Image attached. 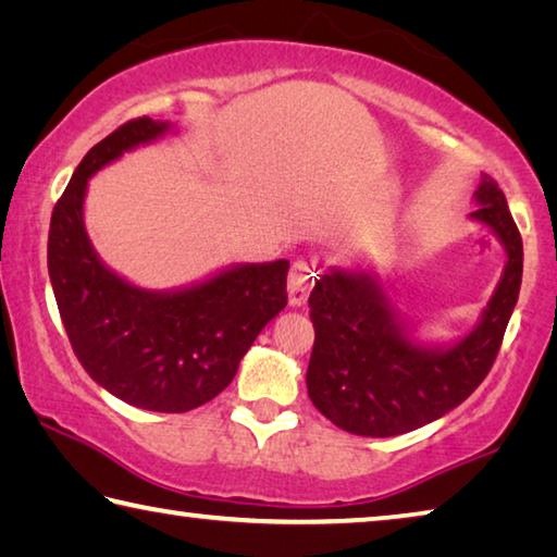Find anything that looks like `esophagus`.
Listing matches in <instances>:
<instances>
[{"label":"esophagus","mask_w":557,"mask_h":557,"mask_svg":"<svg viewBox=\"0 0 557 557\" xmlns=\"http://www.w3.org/2000/svg\"><path fill=\"white\" fill-rule=\"evenodd\" d=\"M314 262L297 260L295 268L289 272V305L301 307L309 297V292L314 287Z\"/></svg>","instance_id":"1"}]
</instances>
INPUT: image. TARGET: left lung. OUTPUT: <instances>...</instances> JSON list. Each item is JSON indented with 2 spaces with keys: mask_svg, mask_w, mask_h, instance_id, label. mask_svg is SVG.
Listing matches in <instances>:
<instances>
[{
  "mask_svg": "<svg viewBox=\"0 0 557 557\" xmlns=\"http://www.w3.org/2000/svg\"><path fill=\"white\" fill-rule=\"evenodd\" d=\"M474 203L469 219L496 235L506 265L476 326L457 342L414 338L375 272L332 268L317 280L307 393L336 428L361 437L403 435L457 408L486 379L521 289L523 243L492 176L482 174Z\"/></svg>",
  "mask_w": 557,
  "mask_h": 557,
  "instance_id": "1",
  "label": "left lung"
}]
</instances>
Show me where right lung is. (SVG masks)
Returning <instances> with one entry per match:
<instances>
[{
    "instance_id": "1",
    "label": "right lung",
    "mask_w": 557,
    "mask_h": 557,
    "mask_svg": "<svg viewBox=\"0 0 557 557\" xmlns=\"http://www.w3.org/2000/svg\"><path fill=\"white\" fill-rule=\"evenodd\" d=\"M176 127L137 117L83 157L55 203L49 277L65 334L86 373L115 398L152 412H188L228 388L240 358L287 305V260L240 262L178 289H145L92 248L88 178Z\"/></svg>"
}]
</instances>
